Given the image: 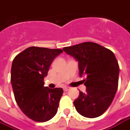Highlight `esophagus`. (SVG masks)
Listing matches in <instances>:
<instances>
[{"instance_id":"esophagus-1","label":"esophagus","mask_w":130,"mask_h":130,"mask_svg":"<svg viewBox=\"0 0 130 130\" xmlns=\"http://www.w3.org/2000/svg\"><path fill=\"white\" fill-rule=\"evenodd\" d=\"M70 89H71L70 87H64V88H63V91H69Z\"/></svg>"}]
</instances>
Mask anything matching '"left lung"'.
I'll use <instances>...</instances> for the list:
<instances>
[{"instance_id":"obj_1","label":"left lung","mask_w":130,"mask_h":130,"mask_svg":"<svg viewBox=\"0 0 130 130\" xmlns=\"http://www.w3.org/2000/svg\"><path fill=\"white\" fill-rule=\"evenodd\" d=\"M63 50L78 61L86 92L79 91L74 101L77 112L86 118L101 116L109 108L118 90L120 68L112 52L96 43L87 42Z\"/></svg>"}]
</instances>
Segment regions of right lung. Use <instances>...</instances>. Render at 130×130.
Masks as SVG:
<instances>
[{
  "mask_svg": "<svg viewBox=\"0 0 130 130\" xmlns=\"http://www.w3.org/2000/svg\"><path fill=\"white\" fill-rule=\"evenodd\" d=\"M60 49L30 46L12 61L10 81L16 103L31 120L44 122L56 114L63 89L44 86L50 65Z\"/></svg>",
  "mask_w": 130,
  "mask_h": 130,
  "instance_id": "right-lung-1",
  "label": "right lung"
}]
</instances>
